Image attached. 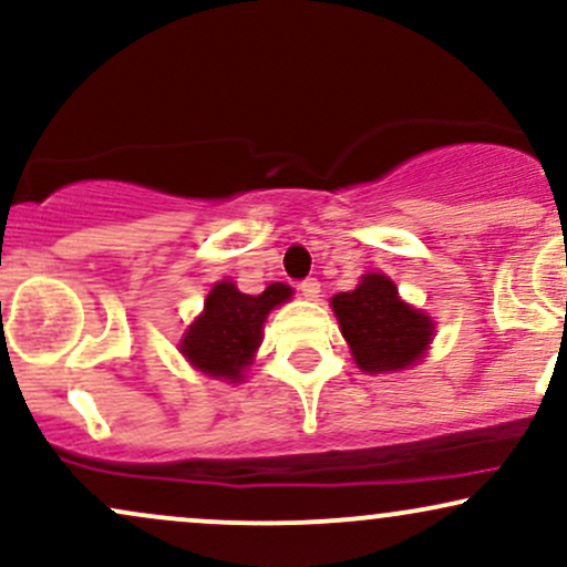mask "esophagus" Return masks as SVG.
<instances>
[{"label":"esophagus","mask_w":567,"mask_h":567,"mask_svg":"<svg viewBox=\"0 0 567 567\" xmlns=\"http://www.w3.org/2000/svg\"><path fill=\"white\" fill-rule=\"evenodd\" d=\"M298 288H301V296L309 298V301H317V298H320V282H317L315 277L303 279V282L298 285Z\"/></svg>","instance_id":"34e87169"}]
</instances>
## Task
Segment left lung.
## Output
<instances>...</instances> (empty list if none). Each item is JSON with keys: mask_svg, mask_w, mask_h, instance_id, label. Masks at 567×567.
Masks as SVG:
<instances>
[{"mask_svg": "<svg viewBox=\"0 0 567 567\" xmlns=\"http://www.w3.org/2000/svg\"><path fill=\"white\" fill-rule=\"evenodd\" d=\"M357 368L365 373L408 370L426 354L432 317L413 309L386 275H365L354 290L330 298Z\"/></svg>", "mask_w": 567, "mask_h": 567, "instance_id": "8db88e82", "label": "left lung"}]
</instances>
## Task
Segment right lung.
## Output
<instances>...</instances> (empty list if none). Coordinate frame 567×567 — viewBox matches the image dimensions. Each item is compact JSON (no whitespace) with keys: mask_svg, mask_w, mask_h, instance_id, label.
Listing matches in <instances>:
<instances>
[{"mask_svg":"<svg viewBox=\"0 0 567 567\" xmlns=\"http://www.w3.org/2000/svg\"><path fill=\"white\" fill-rule=\"evenodd\" d=\"M290 296L292 288L282 282H271L258 296L239 292L231 279L216 282V288L207 292L202 315L181 338V354L199 373L231 383L243 381L256 349L261 347L266 317Z\"/></svg>","mask_w":567,"mask_h":567,"instance_id":"1","label":"right lung"}]
</instances>
